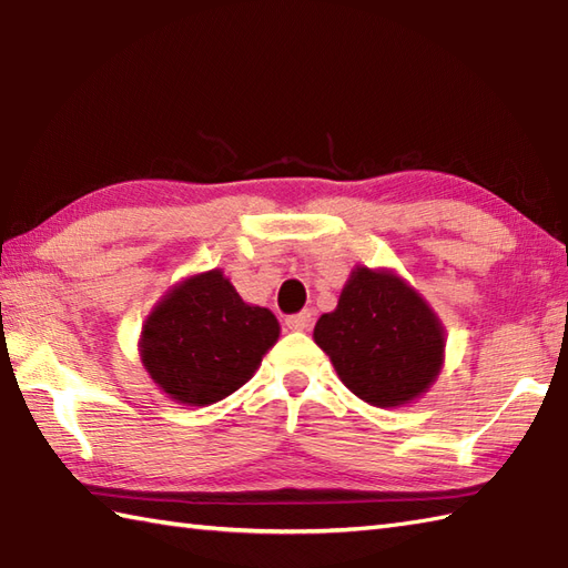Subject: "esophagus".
<instances>
[{
  "label": "esophagus",
  "instance_id": "1",
  "mask_svg": "<svg viewBox=\"0 0 568 568\" xmlns=\"http://www.w3.org/2000/svg\"><path fill=\"white\" fill-rule=\"evenodd\" d=\"M311 323H313V313L311 311H301V313H294V316L286 318L288 331H308Z\"/></svg>",
  "mask_w": 568,
  "mask_h": 568
}]
</instances>
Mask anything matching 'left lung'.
Segmentation results:
<instances>
[{"label":"left lung","mask_w":568,"mask_h":568,"mask_svg":"<svg viewBox=\"0 0 568 568\" xmlns=\"http://www.w3.org/2000/svg\"><path fill=\"white\" fill-rule=\"evenodd\" d=\"M313 339L339 382L376 408L420 398L445 362L443 323L390 270L355 267L337 308L318 318Z\"/></svg>","instance_id":"8db88e82"}]
</instances>
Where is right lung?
Returning <instances> with one entry per match:
<instances>
[{
	"instance_id": "1",
	"label": "right lung",
	"mask_w": 568,
	"mask_h": 568,
	"mask_svg": "<svg viewBox=\"0 0 568 568\" xmlns=\"http://www.w3.org/2000/svg\"><path fill=\"white\" fill-rule=\"evenodd\" d=\"M280 337L274 313L250 306L221 270L172 286L141 333V362L165 394L184 406L223 400L252 379Z\"/></svg>"
}]
</instances>
